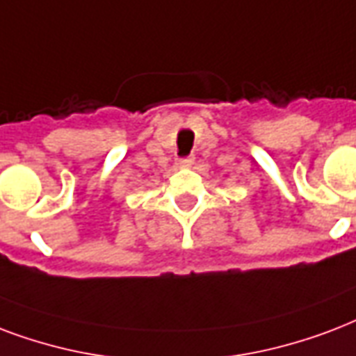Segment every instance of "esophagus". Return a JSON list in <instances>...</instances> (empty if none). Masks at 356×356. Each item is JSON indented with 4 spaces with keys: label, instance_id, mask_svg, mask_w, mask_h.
Instances as JSON below:
<instances>
[{
    "label": "esophagus",
    "instance_id": "1",
    "mask_svg": "<svg viewBox=\"0 0 356 356\" xmlns=\"http://www.w3.org/2000/svg\"><path fill=\"white\" fill-rule=\"evenodd\" d=\"M177 164L181 168H188L194 164V156H183V159H179L177 160Z\"/></svg>",
    "mask_w": 356,
    "mask_h": 356
}]
</instances>
